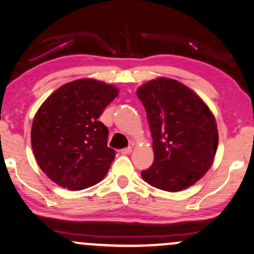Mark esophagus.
<instances>
[{
    "mask_svg": "<svg viewBox=\"0 0 254 254\" xmlns=\"http://www.w3.org/2000/svg\"><path fill=\"white\" fill-rule=\"evenodd\" d=\"M131 152H132V147H131V146L125 147V148H122V150H121V153H122V154H130Z\"/></svg>",
    "mask_w": 254,
    "mask_h": 254,
    "instance_id": "1",
    "label": "esophagus"
}]
</instances>
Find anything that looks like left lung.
Segmentation results:
<instances>
[{
    "mask_svg": "<svg viewBox=\"0 0 254 254\" xmlns=\"http://www.w3.org/2000/svg\"><path fill=\"white\" fill-rule=\"evenodd\" d=\"M146 110L154 161L141 172L166 191L190 187L211 167L218 145L215 117L198 95L177 80L158 77L137 90Z\"/></svg>",
    "mask_w": 254,
    "mask_h": 254,
    "instance_id": "8db88e82",
    "label": "left lung"
}]
</instances>
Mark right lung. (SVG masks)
Segmentation results:
<instances>
[{
	"label": "right lung",
	"instance_id": "1",
	"mask_svg": "<svg viewBox=\"0 0 254 254\" xmlns=\"http://www.w3.org/2000/svg\"><path fill=\"white\" fill-rule=\"evenodd\" d=\"M118 89L94 79L64 84L47 97L32 122L31 145L42 171L57 185L81 190L106 177L115 151L99 121Z\"/></svg>",
	"mask_w": 254,
	"mask_h": 254
}]
</instances>
